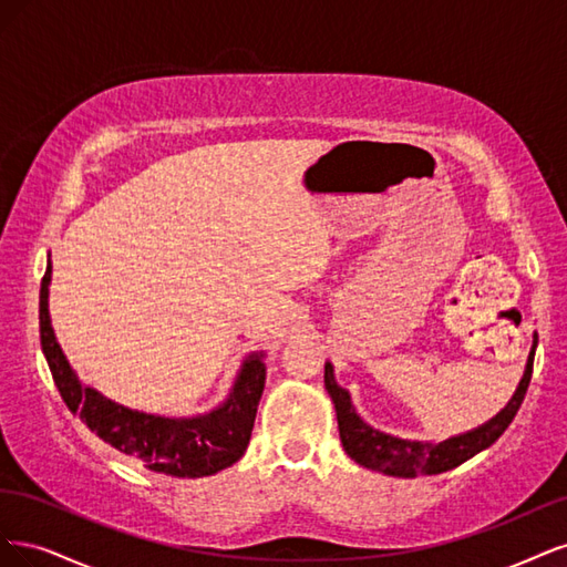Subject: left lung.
<instances>
[{
	"label": "left lung",
	"instance_id": "1",
	"mask_svg": "<svg viewBox=\"0 0 567 567\" xmlns=\"http://www.w3.org/2000/svg\"><path fill=\"white\" fill-rule=\"evenodd\" d=\"M535 349H537V337H535L533 353H529V360H527L523 381H520L516 395L511 398V403L495 419H489L485 426H481L476 431H468L464 435L447 437V441H443V443L403 441V437L386 435V433H381V431L364 424L351 405L349 391H343L334 381L332 364L327 362L324 364V386H327V393H330L334 400L343 450L349 452L351 460H355L360 466H368L372 471L389 473V476H400V478L433 476V473H443V471H450L454 466L464 464L466 460H471L473 454H478L481 450L495 443L497 437L508 429V424L514 422V416L518 414V410L523 405V398L527 393L529 379H533Z\"/></svg>",
	"mask_w": 567,
	"mask_h": 567
}]
</instances>
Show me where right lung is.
Masks as SVG:
<instances>
[{"label":"right lung","mask_w":567,"mask_h":567,"mask_svg":"<svg viewBox=\"0 0 567 567\" xmlns=\"http://www.w3.org/2000/svg\"><path fill=\"white\" fill-rule=\"evenodd\" d=\"M51 261L40 289V341L53 383L72 414H80L103 443L136 456L151 471L176 478H203L233 466L245 454L266 383L261 355H251L226 403L199 416L169 419L130 410L86 389L72 372L49 320Z\"/></svg>","instance_id":"1"}]
</instances>
